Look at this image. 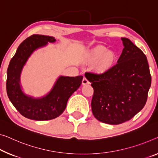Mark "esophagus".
<instances>
[{
  "label": "esophagus",
  "instance_id": "obj_1",
  "mask_svg": "<svg viewBox=\"0 0 158 158\" xmlns=\"http://www.w3.org/2000/svg\"><path fill=\"white\" fill-rule=\"evenodd\" d=\"M89 82L88 81V80H87L86 77H84L83 79H82V84L83 85H85L89 84Z\"/></svg>",
  "mask_w": 158,
  "mask_h": 158
}]
</instances>
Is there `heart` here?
Listing matches in <instances>:
<instances>
[{"mask_svg": "<svg viewBox=\"0 0 158 158\" xmlns=\"http://www.w3.org/2000/svg\"><path fill=\"white\" fill-rule=\"evenodd\" d=\"M117 56L113 51H107L102 46L94 48L86 56V60L89 64H94L95 71L104 73L112 69L116 64Z\"/></svg>", "mask_w": 158, "mask_h": 158, "instance_id": "heart-1", "label": "heart"}]
</instances>
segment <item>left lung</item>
<instances>
[{
    "label": "left lung",
    "instance_id": "obj_1",
    "mask_svg": "<svg viewBox=\"0 0 158 158\" xmlns=\"http://www.w3.org/2000/svg\"><path fill=\"white\" fill-rule=\"evenodd\" d=\"M117 64L102 74L87 72L94 94L92 111L94 117L108 124L130 120L144 107L151 85L148 63L143 52L127 38Z\"/></svg>",
    "mask_w": 158,
    "mask_h": 158
}]
</instances>
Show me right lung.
<instances>
[{"mask_svg":"<svg viewBox=\"0 0 158 158\" xmlns=\"http://www.w3.org/2000/svg\"><path fill=\"white\" fill-rule=\"evenodd\" d=\"M54 37L33 35L19 46L12 58L7 71L6 90L8 98L22 115L36 121L51 120L59 116L66 107L70 97L81 86L83 77L60 76L51 90L44 95L35 98L25 93L20 76L24 66L35 51L48 43H54Z\"/></svg>","mask_w":158,"mask_h":158,"instance_id":"right-lung-1","label":"right lung"}]
</instances>
